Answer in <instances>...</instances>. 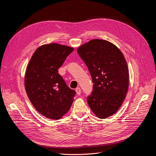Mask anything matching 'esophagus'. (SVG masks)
Masks as SVG:
<instances>
[{
    "label": "esophagus",
    "instance_id": "obj_1",
    "mask_svg": "<svg viewBox=\"0 0 156 156\" xmlns=\"http://www.w3.org/2000/svg\"><path fill=\"white\" fill-rule=\"evenodd\" d=\"M75 91H76V94H77L78 95H80V94H81V90H80V87H77V88L76 89V90H75Z\"/></svg>",
    "mask_w": 156,
    "mask_h": 156
}]
</instances>
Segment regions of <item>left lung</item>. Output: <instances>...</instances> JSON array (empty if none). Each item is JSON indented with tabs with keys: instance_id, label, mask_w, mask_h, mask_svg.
<instances>
[{
	"instance_id": "left-lung-1",
	"label": "left lung",
	"mask_w": 156,
	"mask_h": 156,
	"mask_svg": "<svg viewBox=\"0 0 156 156\" xmlns=\"http://www.w3.org/2000/svg\"><path fill=\"white\" fill-rule=\"evenodd\" d=\"M93 80V90L87 98L93 112L106 119L117 112L128 90L129 72L125 58L112 42L93 39L77 49Z\"/></svg>"
}]
</instances>
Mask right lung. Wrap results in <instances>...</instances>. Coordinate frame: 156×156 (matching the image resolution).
<instances>
[{"instance_id": "1", "label": "right lung", "mask_w": 156, "mask_h": 156, "mask_svg": "<svg viewBox=\"0 0 156 156\" xmlns=\"http://www.w3.org/2000/svg\"><path fill=\"white\" fill-rule=\"evenodd\" d=\"M74 48L57 43L44 44L34 52L25 72L28 97L37 112L58 120L68 112L76 92L69 87L58 69Z\"/></svg>"}]
</instances>
